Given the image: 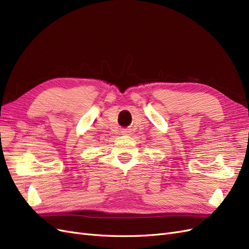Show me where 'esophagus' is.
<instances>
[{
	"instance_id": "1",
	"label": "esophagus",
	"mask_w": 249,
	"mask_h": 249,
	"mask_svg": "<svg viewBox=\"0 0 249 249\" xmlns=\"http://www.w3.org/2000/svg\"><path fill=\"white\" fill-rule=\"evenodd\" d=\"M127 133H130V132L126 131V130H124V131H123V134H124V135H127Z\"/></svg>"
}]
</instances>
